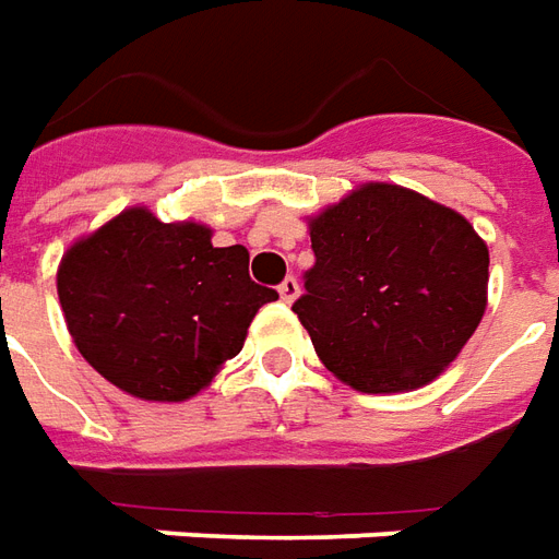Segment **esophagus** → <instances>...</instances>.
<instances>
[{
  "label": "esophagus",
  "mask_w": 559,
  "mask_h": 559,
  "mask_svg": "<svg viewBox=\"0 0 559 559\" xmlns=\"http://www.w3.org/2000/svg\"><path fill=\"white\" fill-rule=\"evenodd\" d=\"M280 295H283L285 304H292V300L300 295V283H297L295 276H285L283 283H280Z\"/></svg>",
  "instance_id": "esophagus-1"
}]
</instances>
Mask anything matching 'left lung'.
Segmentation results:
<instances>
[{"mask_svg":"<svg viewBox=\"0 0 559 559\" xmlns=\"http://www.w3.org/2000/svg\"><path fill=\"white\" fill-rule=\"evenodd\" d=\"M316 264L295 300L330 372L364 393L429 384L486 312L488 247L450 207L366 185L309 223Z\"/></svg>","mask_w":559,"mask_h":559,"instance_id":"left-lung-1","label":"left lung"}]
</instances>
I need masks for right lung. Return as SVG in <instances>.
<instances>
[{
    "label": "right lung",
    "mask_w": 559,
    "mask_h": 559,
    "mask_svg": "<svg viewBox=\"0 0 559 559\" xmlns=\"http://www.w3.org/2000/svg\"><path fill=\"white\" fill-rule=\"evenodd\" d=\"M247 267L240 243L214 247L205 226L130 207L68 250L59 300L76 348L109 384L148 402H185L280 297Z\"/></svg>",
    "instance_id": "right-lung-1"
}]
</instances>
